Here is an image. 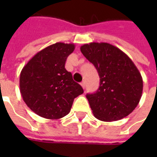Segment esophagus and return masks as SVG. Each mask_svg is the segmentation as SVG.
Returning <instances> with one entry per match:
<instances>
[{
    "instance_id": "34e87169",
    "label": "esophagus",
    "mask_w": 157,
    "mask_h": 157,
    "mask_svg": "<svg viewBox=\"0 0 157 157\" xmlns=\"http://www.w3.org/2000/svg\"><path fill=\"white\" fill-rule=\"evenodd\" d=\"M80 85H81V86L83 88H84V89L86 88V82H85V81L81 82V84H80Z\"/></svg>"
}]
</instances>
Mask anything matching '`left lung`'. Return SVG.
I'll return each instance as SVG.
<instances>
[{"label": "left lung", "mask_w": 157, "mask_h": 157, "mask_svg": "<svg viewBox=\"0 0 157 157\" xmlns=\"http://www.w3.org/2000/svg\"><path fill=\"white\" fill-rule=\"evenodd\" d=\"M82 54L98 71L100 87L86 94L95 117L103 121L123 119L141 100L142 78L135 63L119 48L107 43H90L80 47Z\"/></svg>", "instance_id": "left-lung-1"}]
</instances>
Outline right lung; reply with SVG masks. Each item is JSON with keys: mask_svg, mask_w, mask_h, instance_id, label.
I'll return each instance as SVG.
<instances>
[{"mask_svg": "<svg viewBox=\"0 0 157 157\" xmlns=\"http://www.w3.org/2000/svg\"><path fill=\"white\" fill-rule=\"evenodd\" d=\"M73 44L56 43L37 52L20 74V92L30 110L41 117L57 120L67 115L73 100L84 93L64 68Z\"/></svg>", "mask_w": 157, "mask_h": 157, "instance_id": "obj_1", "label": "right lung"}]
</instances>
